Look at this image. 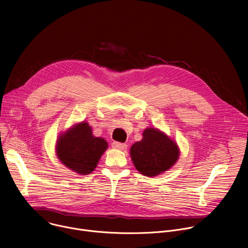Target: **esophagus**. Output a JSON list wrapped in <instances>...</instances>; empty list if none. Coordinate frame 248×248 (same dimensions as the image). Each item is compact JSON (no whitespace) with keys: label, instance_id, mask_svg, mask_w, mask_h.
<instances>
[{"label":"esophagus","instance_id":"34e87169","mask_svg":"<svg viewBox=\"0 0 248 248\" xmlns=\"http://www.w3.org/2000/svg\"><path fill=\"white\" fill-rule=\"evenodd\" d=\"M112 147L115 149H119V150H125L127 148V145L125 143H121V142H117V141H115V142L112 143Z\"/></svg>","mask_w":248,"mask_h":248}]
</instances>
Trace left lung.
<instances>
[{"instance_id": "left-lung-1", "label": "left lung", "mask_w": 248, "mask_h": 248, "mask_svg": "<svg viewBox=\"0 0 248 248\" xmlns=\"http://www.w3.org/2000/svg\"><path fill=\"white\" fill-rule=\"evenodd\" d=\"M142 139L130 147L135 169L145 176H156L169 170L180 158V148L173 139L156 127L143 130Z\"/></svg>"}]
</instances>
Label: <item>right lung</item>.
Returning a JSON list of instances; mask_svg holds the SVG:
<instances>
[{"mask_svg":"<svg viewBox=\"0 0 248 248\" xmlns=\"http://www.w3.org/2000/svg\"><path fill=\"white\" fill-rule=\"evenodd\" d=\"M107 148V141L102 137L94 136L92 127L83 121L59 135L56 154L60 162L67 169L84 175L95 170Z\"/></svg>","mask_w":248,"mask_h":248,"instance_id":"add662e5","label":"right lung"}]
</instances>
